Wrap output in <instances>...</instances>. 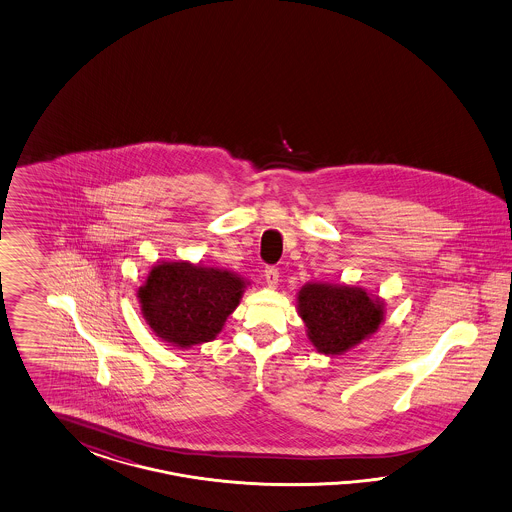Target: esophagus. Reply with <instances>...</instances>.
<instances>
[{
  "label": "esophagus",
  "mask_w": 512,
  "mask_h": 512,
  "mask_svg": "<svg viewBox=\"0 0 512 512\" xmlns=\"http://www.w3.org/2000/svg\"><path fill=\"white\" fill-rule=\"evenodd\" d=\"M264 279L268 283V287H276L279 281V270L276 266H266L264 270Z\"/></svg>",
  "instance_id": "34e87169"
}]
</instances>
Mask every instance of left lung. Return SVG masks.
I'll return each instance as SVG.
<instances>
[{"instance_id":"left-lung-1","label":"left lung","mask_w":512,"mask_h":512,"mask_svg":"<svg viewBox=\"0 0 512 512\" xmlns=\"http://www.w3.org/2000/svg\"><path fill=\"white\" fill-rule=\"evenodd\" d=\"M296 304L311 345L332 357L368 340L385 315L379 296L341 283H306L298 291Z\"/></svg>"}]
</instances>
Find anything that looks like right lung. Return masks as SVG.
I'll use <instances>...</instances> for the list:
<instances>
[{
    "instance_id": "right-lung-1",
    "label": "right lung",
    "mask_w": 512,
    "mask_h": 512,
    "mask_svg": "<svg viewBox=\"0 0 512 512\" xmlns=\"http://www.w3.org/2000/svg\"><path fill=\"white\" fill-rule=\"evenodd\" d=\"M249 283L201 264H155L139 289L140 310L157 338L174 347L214 340Z\"/></svg>"
}]
</instances>
